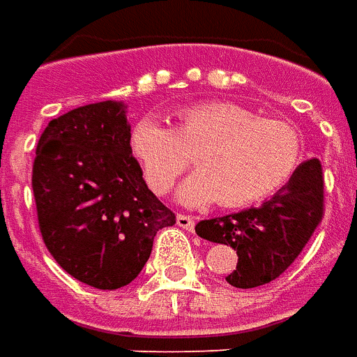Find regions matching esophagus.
I'll use <instances>...</instances> for the list:
<instances>
[{"label":"esophagus","mask_w":357,"mask_h":357,"mask_svg":"<svg viewBox=\"0 0 357 357\" xmlns=\"http://www.w3.org/2000/svg\"><path fill=\"white\" fill-rule=\"evenodd\" d=\"M176 225H178V227H183V229H186V231H192V229H194V225H196V221H194V217H192V215L178 213L176 215Z\"/></svg>","instance_id":"34e87169"}]
</instances>
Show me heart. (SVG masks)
I'll list each match as a JSON object with an SVG mask.
<instances>
[{"mask_svg":"<svg viewBox=\"0 0 357 357\" xmlns=\"http://www.w3.org/2000/svg\"><path fill=\"white\" fill-rule=\"evenodd\" d=\"M304 136L290 123L261 119L234 103H199L178 113L174 130L142 119L132 130V151L155 194H167L196 155L198 173L178 198L186 206L215 199L242 207L279 192L304 159Z\"/></svg>","mask_w":357,"mask_h":357,"instance_id":"heart-1","label":"heart"}]
</instances>
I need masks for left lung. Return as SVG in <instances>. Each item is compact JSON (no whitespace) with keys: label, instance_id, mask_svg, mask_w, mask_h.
Listing matches in <instances>:
<instances>
[{"label":"left lung","instance_id":"left-lung-1","mask_svg":"<svg viewBox=\"0 0 357 357\" xmlns=\"http://www.w3.org/2000/svg\"><path fill=\"white\" fill-rule=\"evenodd\" d=\"M325 183L319 159H307L271 199L240 213L196 225L202 238L231 246L238 264L227 277L236 288L261 287L287 271L323 219Z\"/></svg>","mask_w":357,"mask_h":357}]
</instances>
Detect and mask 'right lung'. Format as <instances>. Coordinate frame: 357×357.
<instances>
[{"label":"right lung","instance_id":"obj_1","mask_svg":"<svg viewBox=\"0 0 357 357\" xmlns=\"http://www.w3.org/2000/svg\"><path fill=\"white\" fill-rule=\"evenodd\" d=\"M32 190L53 259L100 290L132 282L159 229L176 223L144 183L121 102L90 103L50 121L38 140Z\"/></svg>","mask_w":357,"mask_h":357}]
</instances>
